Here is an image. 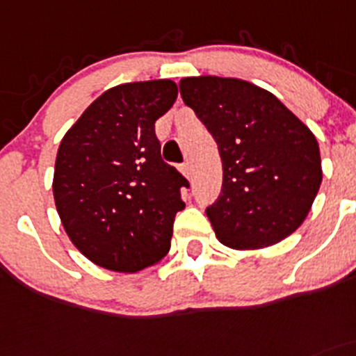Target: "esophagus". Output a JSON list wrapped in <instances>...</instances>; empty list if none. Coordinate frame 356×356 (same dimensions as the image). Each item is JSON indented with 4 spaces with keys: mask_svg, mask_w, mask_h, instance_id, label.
<instances>
[{
    "mask_svg": "<svg viewBox=\"0 0 356 356\" xmlns=\"http://www.w3.org/2000/svg\"><path fill=\"white\" fill-rule=\"evenodd\" d=\"M181 174L184 175V177H191V167H189V163H182L181 165Z\"/></svg>",
    "mask_w": 356,
    "mask_h": 356,
    "instance_id": "34e87169",
    "label": "esophagus"
}]
</instances>
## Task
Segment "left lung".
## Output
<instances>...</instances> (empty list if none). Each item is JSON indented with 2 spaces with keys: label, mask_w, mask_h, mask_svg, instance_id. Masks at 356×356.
<instances>
[{
  "label": "left lung",
  "mask_w": 356,
  "mask_h": 356,
  "mask_svg": "<svg viewBox=\"0 0 356 356\" xmlns=\"http://www.w3.org/2000/svg\"><path fill=\"white\" fill-rule=\"evenodd\" d=\"M181 96L209 129L223 161V188L205 209L221 244L260 249L293 234L320 189L313 131L272 92L241 79L186 77Z\"/></svg>",
  "instance_id": "8db88e82"
}]
</instances>
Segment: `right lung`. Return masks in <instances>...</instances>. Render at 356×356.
<instances>
[{
    "instance_id": "obj_1",
    "label": "right lung",
    "mask_w": 356,
    "mask_h": 356,
    "mask_svg": "<svg viewBox=\"0 0 356 356\" xmlns=\"http://www.w3.org/2000/svg\"><path fill=\"white\" fill-rule=\"evenodd\" d=\"M175 82H129L103 92L66 131L56 156L54 202L73 245L92 264L133 274L168 253L188 181L161 159L154 122Z\"/></svg>"
}]
</instances>
